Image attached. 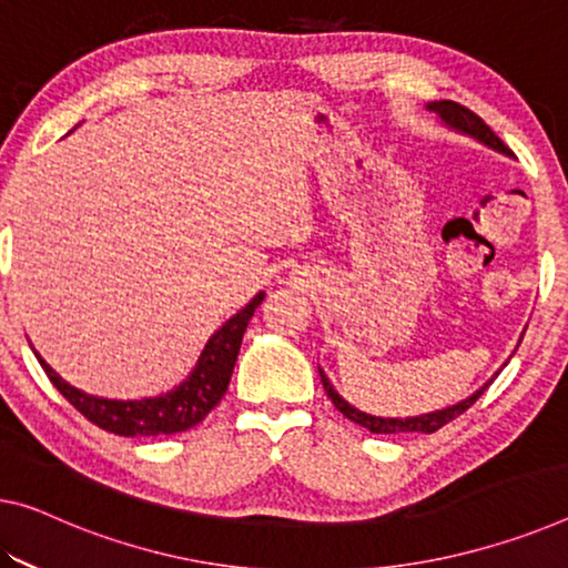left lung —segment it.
<instances>
[{"label": "left lung", "mask_w": 568, "mask_h": 568, "mask_svg": "<svg viewBox=\"0 0 568 568\" xmlns=\"http://www.w3.org/2000/svg\"><path fill=\"white\" fill-rule=\"evenodd\" d=\"M426 109L429 111H434L436 116L442 119V124L447 126V129H452V132H459V134H465V136H473V139H477L479 144H485V146H490V150H495V152H500V154H505V156H513V152L508 150V146H505L503 142H500V136H497L490 126L485 124L483 119L477 116L475 111H469V109H465V106H459V103H455V101H432V103H426ZM523 339V337H520ZM520 345V343H518ZM500 373V371H497ZM495 373V375H497ZM493 375V378H495ZM320 378H322V386H325V390H327V396H329V400H333L335 404V408L339 414H343L345 418H351V422H355L357 426H363V429H368V432H373V434H406V432H418V434H434L436 429H442L444 424H449L452 418H457L459 414H465L469 406L475 404V400L485 394L487 390V386H490L493 383V378L485 383L483 388H477L473 396H467L465 400H459V404H455V406H447V408H439V412H429V414H418V416H396V418H390V416H373V414H365V412H361V408H355L353 404H347V400L337 394V390L333 388V383H329V378L325 375V371L320 368Z\"/></svg>", "instance_id": "obj_1"}]
</instances>
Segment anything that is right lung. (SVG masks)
Segmentation results:
<instances>
[{
    "mask_svg": "<svg viewBox=\"0 0 568 568\" xmlns=\"http://www.w3.org/2000/svg\"><path fill=\"white\" fill-rule=\"evenodd\" d=\"M264 292H258L246 307L235 312L221 329H215L187 378L162 396L139 400L91 396L60 378V375L42 361L40 353L34 355H38L42 371L48 373L52 386L71 400L89 422L99 426V429L119 436H162L187 432L193 429L195 424L203 422V418L217 406V400L223 398L225 390H229L243 333H246L248 320L254 317V312L258 304L264 302Z\"/></svg>",
    "mask_w": 568,
    "mask_h": 568,
    "instance_id": "1",
    "label": "right lung"
}]
</instances>
